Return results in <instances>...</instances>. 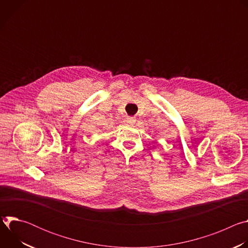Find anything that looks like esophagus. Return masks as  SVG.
Masks as SVG:
<instances>
[{"label":"esophagus","instance_id":"obj_1","mask_svg":"<svg viewBox=\"0 0 248 248\" xmlns=\"http://www.w3.org/2000/svg\"><path fill=\"white\" fill-rule=\"evenodd\" d=\"M126 122L128 123V124H133V123H135V118H127V120H126Z\"/></svg>","mask_w":248,"mask_h":248}]
</instances>
